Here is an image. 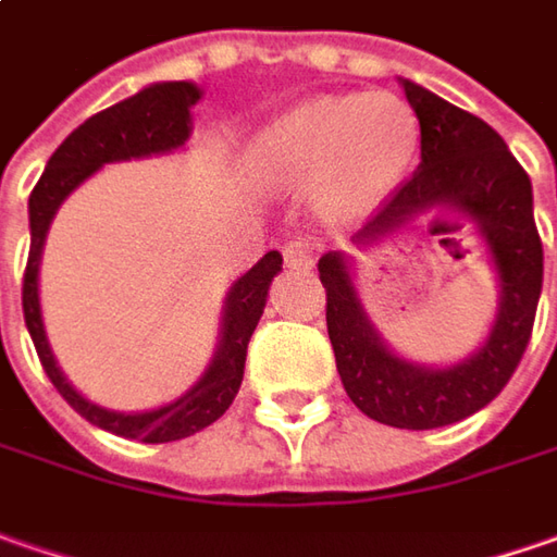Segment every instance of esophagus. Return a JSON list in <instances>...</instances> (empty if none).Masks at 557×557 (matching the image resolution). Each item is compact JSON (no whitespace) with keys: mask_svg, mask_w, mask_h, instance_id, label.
Masks as SVG:
<instances>
[{"mask_svg":"<svg viewBox=\"0 0 557 557\" xmlns=\"http://www.w3.org/2000/svg\"><path fill=\"white\" fill-rule=\"evenodd\" d=\"M314 246L308 243V239H289L286 246H283V261L289 264V268H311L314 264Z\"/></svg>","mask_w":557,"mask_h":557,"instance_id":"34e87169","label":"esophagus"}]
</instances>
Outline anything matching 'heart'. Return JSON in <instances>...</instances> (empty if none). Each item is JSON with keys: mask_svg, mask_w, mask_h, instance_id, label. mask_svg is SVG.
<instances>
[{"mask_svg": "<svg viewBox=\"0 0 557 557\" xmlns=\"http://www.w3.org/2000/svg\"><path fill=\"white\" fill-rule=\"evenodd\" d=\"M418 146V114L393 92L311 96L258 131L249 168L271 189L311 183L314 206L333 221H349L405 181Z\"/></svg>", "mask_w": 557, "mask_h": 557, "instance_id": "heart-1", "label": "heart"}]
</instances>
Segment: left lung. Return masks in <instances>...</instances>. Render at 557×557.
Instances as JSON below:
<instances>
[{
  "label": "left lung",
  "instance_id": "left-lung-1",
  "mask_svg": "<svg viewBox=\"0 0 557 557\" xmlns=\"http://www.w3.org/2000/svg\"><path fill=\"white\" fill-rule=\"evenodd\" d=\"M405 96L421 121V164L383 199L358 239L396 231L418 211H461L496 261L502 283L496 326L486 346L465 364L426 371L380 343L355 296L343 255H324L318 274L326 289V333L349 399L380 423L433 430L471 418L518 371L543 293V239L533 221L530 177L505 139L476 114L423 86L405 81ZM451 227L461 224L455 221Z\"/></svg>",
  "mask_w": 557,
  "mask_h": 557
}]
</instances>
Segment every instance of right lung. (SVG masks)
Wrapping results in <instances>:
<instances>
[{"instance_id":"obj_1","label":"right lung","mask_w":557,"mask_h":557,"mask_svg":"<svg viewBox=\"0 0 557 557\" xmlns=\"http://www.w3.org/2000/svg\"><path fill=\"white\" fill-rule=\"evenodd\" d=\"M196 102H199V89L177 81V84L146 86L131 99L92 114L52 152L42 177L30 193V255H27V268H24L21 305H24V321L30 330V339L37 346L39 364L52 380V386L61 393V399L67 401L81 418L109 430V433H117V436L139 440V443L186 440V436L206 430L208 423H214L231 408L233 396L239 393V383H243V371H246L249 339H252L255 324L268 302V286L283 268V258L280 252H268L249 274H243L233 283L231 296H227L221 349L214 355V364L208 368V374L186 396L158 408V411H146V414H117V411H106V408L86 401L61 376L59 364L49 351V343H46V333H42V318H39V252H42L49 221L67 193H74L89 174H96L109 161L156 156V152H171V149L183 146L189 136V109Z\"/></svg>"}]
</instances>
